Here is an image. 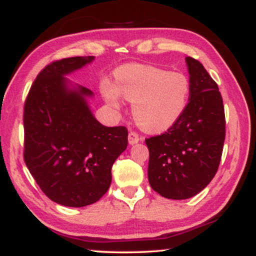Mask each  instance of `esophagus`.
I'll return each instance as SVG.
<instances>
[{"mask_svg":"<svg viewBox=\"0 0 256 256\" xmlns=\"http://www.w3.org/2000/svg\"><path fill=\"white\" fill-rule=\"evenodd\" d=\"M139 136L136 131H130L128 132V143H130L131 145H134L136 143H138L139 142Z\"/></svg>","mask_w":256,"mask_h":256,"instance_id":"1","label":"esophagus"}]
</instances>
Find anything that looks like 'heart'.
<instances>
[{"label": "heart", "instance_id": "b5f03b06", "mask_svg": "<svg viewBox=\"0 0 256 256\" xmlns=\"http://www.w3.org/2000/svg\"><path fill=\"white\" fill-rule=\"evenodd\" d=\"M116 86L102 84V94L118 108L119 94L134 104L137 124L148 132H162L182 117L189 102L192 84L183 72H170L151 64H128L114 72Z\"/></svg>", "mask_w": 256, "mask_h": 256}]
</instances>
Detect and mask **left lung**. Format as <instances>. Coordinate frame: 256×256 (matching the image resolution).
Masks as SVG:
<instances>
[{
  "mask_svg": "<svg viewBox=\"0 0 256 256\" xmlns=\"http://www.w3.org/2000/svg\"><path fill=\"white\" fill-rule=\"evenodd\" d=\"M189 102L178 120L164 134L145 139L148 183L160 196L186 200L195 196L218 172L226 138L222 96L203 64L186 58Z\"/></svg>",
  "mask_w": 256,
  "mask_h": 256,
  "instance_id": "8db88e82",
  "label": "left lung"
}]
</instances>
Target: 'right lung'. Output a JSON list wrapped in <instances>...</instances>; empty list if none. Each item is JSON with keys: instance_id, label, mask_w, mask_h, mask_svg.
Returning a JSON list of instances; mask_svg holds the SVG:
<instances>
[{"instance_id": "obj_1", "label": "right lung", "mask_w": 256, "mask_h": 256, "mask_svg": "<svg viewBox=\"0 0 256 256\" xmlns=\"http://www.w3.org/2000/svg\"><path fill=\"white\" fill-rule=\"evenodd\" d=\"M94 58L73 56L47 64L24 108V158L48 198L66 206L93 204L111 186V169L128 148L125 126L108 128L93 117L85 87L70 90L64 76Z\"/></svg>"}]
</instances>
